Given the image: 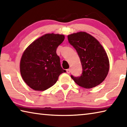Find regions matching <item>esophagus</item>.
<instances>
[{
	"label": "esophagus",
	"instance_id": "1",
	"mask_svg": "<svg viewBox=\"0 0 127 127\" xmlns=\"http://www.w3.org/2000/svg\"><path fill=\"white\" fill-rule=\"evenodd\" d=\"M66 71H67V74H70V72H71V71H70V68H68V69H67V70H66Z\"/></svg>",
	"mask_w": 127,
	"mask_h": 127
}]
</instances>
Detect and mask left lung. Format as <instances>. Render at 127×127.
Listing matches in <instances>:
<instances>
[{
	"instance_id": "8db88e82",
	"label": "left lung",
	"mask_w": 127,
	"mask_h": 127,
	"mask_svg": "<svg viewBox=\"0 0 127 127\" xmlns=\"http://www.w3.org/2000/svg\"><path fill=\"white\" fill-rule=\"evenodd\" d=\"M68 42L77 52L83 71L80 76L71 77L76 84L85 88H93L103 82L109 70L107 53L99 41L86 32L67 36Z\"/></svg>"
}]
</instances>
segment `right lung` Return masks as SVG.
Masks as SVG:
<instances>
[{
  "instance_id": "add662e5",
  "label": "right lung",
  "mask_w": 127,
  "mask_h": 127,
  "mask_svg": "<svg viewBox=\"0 0 127 127\" xmlns=\"http://www.w3.org/2000/svg\"><path fill=\"white\" fill-rule=\"evenodd\" d=\"M65 39L64 35L47 34L36 39L24 51L20 61V72L24 82L35 91H45L53 86L61 67L56 53L59 45Z\"/></svg>"
}]
</instances>
